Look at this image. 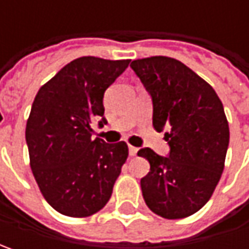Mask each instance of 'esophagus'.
<instances>
[{"instance_id":"1","label":"esophagus","mask_w":249,"mask_h":249,"mask_svg":"<svg viewBox=\"0 0 249 249\" xmlns=\"http://www.w3.org/2000/svg\"><path fill=\"white\" fill-rule=\"evenodd\" d=\"M137 151H139V149L136 148V147H133V145H129V154L131 155V157H134V155L137 154Z\"/></svg>"}]
</instances>
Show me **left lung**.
<instances>
[{
  "instance_id": "8db88e82",
  "label": "left lung",
  "mask_w": 249,
  "mask_h": 249,
  "mask_svg": "<svg viewBox=\"0 0 249 249\" xmlns=\"http://www.w3.org/2000/svg\"><path fill=\"white\" fill-rule=\"evenodd\" d=\"M154 104L152 124L167 129L169 157L151 148L141 191L149 209L165 219L194 215L209 201L225 169L229 122L223 104L209 83L169 56H149L130 63Z\"/></svg>"
}]
</instances>
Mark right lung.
Returning a JSON list of instances; mask_svg holds the SVG:
<instances>
[{
	"label": "right lung",
	"mask_w": 249,
	"mask_h": 249,
	"mask_svg": "<svg viewBox=\"0 0 249 249\" xmlns=\"http://www.w3.org/2000/svg\"><path fill=\"white\" fill-rule=\"evenodd\" d=\"M130 59L82 56L41 86L26 124L30 167L45 201L59 213L87 217L101 211L129 157L124 141L91 139L104 118V92Z\"/></svg>",
	"instance_id": "add662e5"
}]
</instances>
